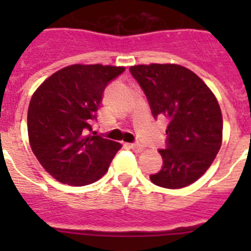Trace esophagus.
I'll list each match as a JSON object with an SVG mask.
<instances>
[{
	"label": "esophagus",
	"mask_w": 251,
	"mask_h": 251,
	"mask_svg": "<svg viewBox=\"0 0 251 251\" xmlns=\"http://www.w3.org/2000/svg\"><path fill=\"white\" fill-rule=\"evenodd\" d=\"M130 149L133 150L134 152L139 153V152H142V151H143V146L139 145V143H133V145H130Z\"/></svg>",
	"instance_id": "1"
}]
</instances>
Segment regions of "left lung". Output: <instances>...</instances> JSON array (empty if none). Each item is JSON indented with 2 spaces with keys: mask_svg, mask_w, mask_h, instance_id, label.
Wrapping results in <instances>:
<instances>
[{
  "mask_svg": "<svg viewBox=\"0 0 251 251\" xmlns=\"http://www.w3.org/2000/svg\"><path fill=\"white\" fill-rule=\"evenodd\" d=\"M153 117H165L163 168L150 178L167 189L189 186L212 164L223 142V116L214 92L195 73L177 64L130 66Z\"/></svg>",
  "mask_w": 251,
  "mask_h": 251,
  "instance_id": "left-lung-1",
  "label": "left lung"
}]
</instances>
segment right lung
I'll use <instances>...</instances> for the list:
<instances>
[{
  "label": "right lung",
  "mask_w": 251,
  "mask_h": 251,
  "mask_svg": "<svg viewBox=\"0 0 251 251\" xmlns=\"http://www.w3.org/2000/svg\"><path fill=\"white\" fill-rule=\"evenodd\" d=\"M124 66L75 64L61 69L37 87L29 101V146L43 168L58 182L84 186L105 175L121 149L117 142L87 134L108 82Z\"/></svg>",
  "instance_id": "add662e5"
}]
</instances>
